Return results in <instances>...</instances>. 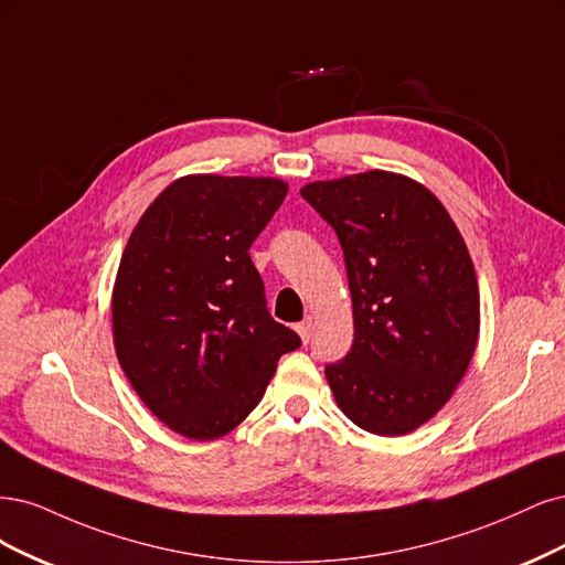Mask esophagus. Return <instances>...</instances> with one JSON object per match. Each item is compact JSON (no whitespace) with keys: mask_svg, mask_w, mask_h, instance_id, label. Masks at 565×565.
<instances>
[{"mask_svg":"<svg viewBox=\"0 0 565 565\" xmlns=\"http://www.w3.org/2000/svg\"><path fill=\"white\" fill-rule=\"evenodd\" d=\"M312 329H315V323H312V317H305L298 326H296V331L300 333V338L307 342L309 340V335H312Z\"/></svg>","mask_w":565,"mask_h":565,"instance_id":"34e87169","label":"esophagus"}]
</instances>
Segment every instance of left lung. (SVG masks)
Masks as SVG:
<instances>
[{"label":"left lung","mask_w":565,"mask_h":565,"mask_svg":"<svg viewBox=\"0 0 565 565\" xmlns=\"http://www.w3.org/2000/svg\"><path fill=\"white\" fill-rule=\"evenodd\" d=\"M342 246L354 342L326 366L340 411L380 436L439 413L479 340L475 263L452 217L425 185L366 171L300 190Z\"/></svg>","instance_id":"8db88e82"}]
</instances>
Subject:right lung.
<instances>
[{"instance_id":"right-lung-1","label":"right lung","mask_w":565,"mask_h":565,"mask_svg":"<svg viewBox=\"0 0 565 565\" xmlns=\"http://www.w3.org/2000/svg\"><path fill=\"white\" fill-rule=\"evenodd\" d=\"M277 178L185 175L142 213L113 290L119 366L159 420L194 441L260 404L300 338L271 319L250 244L281 206Z\"/></svg>"}]
</instances>
